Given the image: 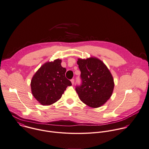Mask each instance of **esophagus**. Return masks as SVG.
Returning <instances> with one entry per match:
<instances>
[{
    "label": "esophagus",
    "instance_id": "1",
    "mask_svg": "<svg viewBox=\"0 0 149 149\" xmlns=\"http://www.w3.org/2000/svg\"><path fill=\"white\" fill-rule=\"evenodd\" d=\"M71 82L72 84L74 85V79H71Z\"/></svg>",
    "mask_w": 149,
    "mask_h": 149
}]
</instances>
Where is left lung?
<instances>
[{"label": "left lung", "mask_w": 149, "mask_h": 149, "mask_svg": "<svg viewBox=\"0 0 149 149\" xmlns=\"http://www.w3.org/2000/svg\"><path fill=\"white\" fill-rule=\"evenodd\" d=\"M77 64L81 79V85L75 86L78 96L91 107L102 106L110 99L114 89V80L110 71L96 58H79Z\"/></svg>", "instance_id": "1"}]
</instances>
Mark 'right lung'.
<instances>
[{
  "mask_svg": "<svg viewBox=\"0 0 149 149\" xmlns=\"http://www.w3.org/2000/svg\"><path fill=\"white\" fill-rule=\"evenodd\" d=\"M57 59L43 65L33 75L31 91L35 98L42 105L52 104L59 100L64 91L72 85L65 75V68Z\"/></svg>",
  "mask_w": 149,
  "mask_h": 149,
  "instance_id": "right-lung-1",
  "label": "right lung"
}]
</instances>
